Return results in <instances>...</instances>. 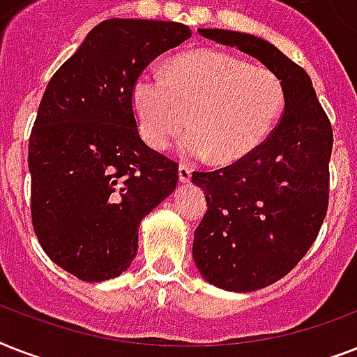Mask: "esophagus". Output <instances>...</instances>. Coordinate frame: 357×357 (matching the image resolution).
Here are the masks:
<instances>
[{"label": "esophagus", "instance_id": "obj_1", "mask_svg": "<svg viewBox=\"0 0 357 357\" xmlns=\"http://www.w3.org/2000/svg\"><path fill=\"white\" fill-rule=\"evenodd\" d=\"M179 181L181 183H189L190 181V176H192V170H190L187 165H179Z\"/></svg>", "mask_w": 357, "mask_h": 357}]
</instances>
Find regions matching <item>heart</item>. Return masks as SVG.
Here are the masks:
<instances>
[{
  "label": "heart",
  "mask_w": 357,
  "mask_h": 357,
  "mask_svg": "<svg viewBox=\"0 0 357 357\" xmlns=\"http://www.w3.org/2000/svg\"><path fill=\"white\" fill-rule=\"evenodd\" d=\"M142 139L162 150L187 126L179 142L187 159L213 155L218 165L243 161L259 148L283 107V85L271 70L231 53L198 50L168 64L167 74L144 70L131 89Z\"/></svg>",
  "instance_id": "b5f03b06"
}]
</instances>
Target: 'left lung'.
<instances>
[{
	"label": "left lung",
	"instance_id": "8db88e82",
	"mask_svg": "<svg viewBox=\"0 0 357 357\" xmlns=\"http://www.w3.org/2000/svg\"><path fill=\"white\" fill-rule=\"evenodd\" d=\"M265 64L283 85L276 129L243 161L195 172L207 211L195 231L192 257L206 282L250 293L282 280L315 243L326 217L333 133L304 68L259 36L198 29Z\"/></svg>",
	"mask_w": 357,
	"mask_h": 357
}]
</instances>
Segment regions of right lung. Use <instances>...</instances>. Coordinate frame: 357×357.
Masks as SVG:
<instances>
[{
	"label": "right lung",
	"instance_id": "add662e5",
	"mask_svg": "<svg viewBox=\"0 0 357 357\" xmlns=\"http://www.w3.org/2000/svg\"><path fill=\"white\" fill-rule=\"evenodd\" d=\"M192 33L159 20L98 24L53 74L29 139L31 218L47 257L83 282L128 271L139 226L178 183V162L140 139L135 79Z\"/></svg>",
	"mask_w": 357,
	"mask_h": 357
}]
</instances>
